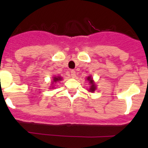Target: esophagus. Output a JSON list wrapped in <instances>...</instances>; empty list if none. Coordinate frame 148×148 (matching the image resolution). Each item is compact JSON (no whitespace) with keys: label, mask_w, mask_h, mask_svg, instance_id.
Instances as JSON below:
<instances>
[{"label":"esophagus","mask_w":148,"mask_h":148,"mask_svg":"<svg viewBox=\"0 0 148 148\" xmlns=\"http://www.w3.org/2000/svg\"><path fill=\"white\" fill-rule=\"evenodd\" d=\"M70 74H71V76L72 78H75L76 77V71L74 70H71L70 71Z\"/></svg>","instance_id":"obj_1"}]
</instances>
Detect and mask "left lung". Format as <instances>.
Returning <instances> with one entry per match:
<instances>
[{
    "mask_svg": "<svg viewBox=\"0 0 148 148\" xmlns=\"http://www.w3.org/2000/svg\"><path fill=\"white\" fill-rule=\"evenodd\" d=\"M87 80L89 81V83L90 84V88H89V92H94L97 89V86L95 85V82L92 79V76H89V77H87Z\"/></svg>",
    "mask_w": 148,
    "mask_h": 148,
    "instance_id": "left-lung-1",
    "label": "left lung"
}]
</instances>
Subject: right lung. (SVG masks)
I'll use <instances>...</instances> for the list:
<instances>
[{"mask_svg": "<svg viewBox=\"0 0 148 148\" xmlns=\"http://www.w3.org/2000/svg\"><path fill=\"white\" fill-rule=\"evenodd\" d=\"M62 79V78L61 77H53V82H59L61 81V80ZM51 84H53V83Z\"/></svg>", "mask_w": 148, "mask_h": 148, "instance_id": "right-lung-1", "label": "right lung"}]
</instances>
